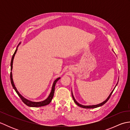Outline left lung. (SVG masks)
Listing matches in <instances>:
<instances>
[{
	"mask_svg": "<svg viewBox=\"0 0 130 130\" xmlns=\"http://www.w3.org/2000/svg\"><path fill=\"white\" fill-rule=\"evenodd\" d=\"M112 51H113V50H112ZM118 82H117V84L116 85V86H115V88L113 89V90L112 91V92H111V93H110V94L109 95V96H108L107 98V99H106V100H105L104 101H103V102H102V103H101L98 104H95V105H89V106H85V105H83V104H80L79 103H78V102H77V101L75 100V98H74V95H73V93L72 90H71V94H72V96H73V100H74V102H75V103L77 105H78V106L80 107H82V108H97V107H101V106H103V104H104L105 103H106V102H107L108 101V99H109L110 96H111V94H112L113 92L114 89H115L116 87L117 86V84H118Z\"/></svg>",
	"mask_w": 130,
	"mask_h": 130,
	"instance_id": "obj_1",
	"label": "left lung"
}]
</instances>
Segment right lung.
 I'll return each instance as SVG.
<instances>
[{"label":"right lung","instance_id":"1","mask_svg":"<svg viewBox=\"0 0 130 130\" xmlns=\"http://www.w3.org/2000/svg\"><path fill=\"white\" fill-rule=\"evenodd\" d=\"M21 43V42L19 43L18 44V45L17 47V48L15 50V51L14 52V53L12 58V60H11V62H10V70L12 71V69H13V60H14V58L15 56V55L17 53V50H18V46H19V45ZM10 82H11V83H12V85L13 88V89L15 90V91L16 92V93H17V94L18 95V96L19 97L21 98V99H22V101H23V103L26 104L27 106H28L29 107H42V106H46V105L48 104L52 101V99L53 98L54 95V92H55V85H56L57 82L61 78L60 77L59 78H57L55 80V81L53 83V84H52V89L51 90V92L50 93L49 95L48 96V97L45 100H43L42 101H40V102H34V101H31L30 100H28V99H26V98H24V96H23L18 91V90L17 89V88L15 86L14 83V82H13V75H12V71L10 72Z\"/></svg>","mask_w":130,"mask_h":130}]
</instances>
